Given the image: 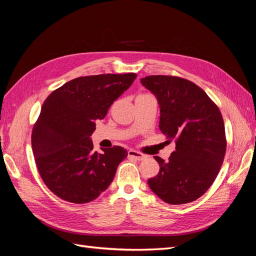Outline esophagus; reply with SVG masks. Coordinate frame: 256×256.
Returning <instances> with one entry per match:
<instances>
[{
  "mask_svg": "<svg viewBox=\"0 0 256 256\" xmlns=\"http://www.w3.org/2000/svg\"><path fill=\"white\" fill-rule=\"evenodd\" d=\"M128 157L129 158H134L136 160H144L146 158V156H144L143 154L138 152L136 150H128Z\"/></svg>",
  "mask_w": 256,
  "mask_h": 256,
  "instance_id": "34e87169",
  "label": "esophagus"
}]
</instances>
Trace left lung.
<instances>
[{
  "label": "left lung",
  "instance_id": "8db88e82",
  "mask_svg": "<svg viewBox=\"0 0 256 256\" xmlns=\"http://www.w3.org/2000/svg\"><path fill=\"white\" fill-rule=\"evenodd\" d=\"M141 83L157 98L161 132L176 143L168 161L154 156L160 170L147 184L168 204L190 203L209 189L222 166L226 140L221 112L189 80L148 76Z\"/></svg>",
  "mask_w": 256,
  "mask_h": 256
}]
</instances>
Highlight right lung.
<instances>
[{"mask_svg":"<svg viewBox=\"0 0 256 256\" xmlns=\"http://www.w3.org/2000/svg\"><path fill=\"white\" fill-rule=\"evenodd\" d=\"M136 74L80 76L44 100L32 131V150L46 186L67 202H92L106 190L127 157L120 146L97 152L90 136L95 122L127 90Z\"/></svg>","mask_w":256,"mask_h":256,"instance_id":"obj_1","label":"right lung"}]
</instances>
